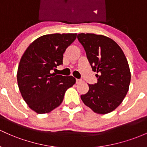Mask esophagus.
<instances>
[{"instance_id": "34e87169", "label": "esophagus", "mask_w": 147, "mask_h": 147, "mask_svg": "<svg viewBox=\"0 0 147 147\" xmlns=\"http://www.w3.org/2000/svg\"><path fill=\"white\" fill-rule=\"evenodd\" d=\"M81 82H82L81 80H80V79H76V83H81Z\"/></svg>"}]
</instances>
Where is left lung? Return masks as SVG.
I'll return each mask as SVG.
<instances>
[{
  "label": "left lung",
  "instance_id": "8db88e82",
  "mask_svg": "<svg viewBox=\"0 0 147 147\" xmlns=\"http://www.w3.org/2000/svg\"><path fill=\"white\" fill-rule=\"evenodd\" d=\"M97 83L88 84L89 90L80 96L94 113L106 114L116 109L127 94L131 74L122 49L110 38L94 34H78Z\"/></svg>",
  "mask_w": 147,
  "mask_h": 147
}]
</instances>
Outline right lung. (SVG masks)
Segmentation results:
<instances>
[{
  "instance_id": "1",
  "label": "right lung",
  "mask_w": 147,
  "mask_h": 147,
  "mask_svg": "<svg viewBox=\"0 0 147 147\" xmlns=\"http://www.w3.org/2000/svg\"><path fill=\"white\" fill-rule=\"evenodd\" d=\"M76 34L40 36L25 50L19 64L17 83L24 100L37 113H47L59 107L76 78L51 73L62 64L63 55L76 38Z\"/></svg>"
}]
</instances>
